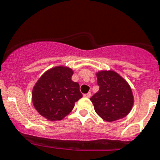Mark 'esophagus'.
I'll return each mask as SVG.
<instances>
[{
  "instance_id": "34e87169",
  "label": "esophagus",
  "mask_w": 160,
  "mask_h": 160,
  "mask_svg": "<svg viewBox=\"0 0 160 160\" xmlns=\"http://www.w3.org/2000/svg\"><path fill=\"white\" fill-rule=\"evenodd\" d=\"M84 97H85V98H90L91 97V93L89 92V93H85V94H84Z\"/></svg>"
}]
</instances>
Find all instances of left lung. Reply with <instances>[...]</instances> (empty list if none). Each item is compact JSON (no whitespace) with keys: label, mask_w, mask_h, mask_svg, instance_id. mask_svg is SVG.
Wrapping results in <instances>:
<instances>
[{"label":"left lung","mask_w":160,"mask_h":160,"mask_svg":"<svg viewBox=\"0 0 160 160\" xmlns=\"http://www.w3.org/2000/svg\"><path fill=\"white\" fill-rule=\"evenodd\" d=\"M96 76L99 90L90 98L96 113L107 122L125 118L134 103L129 84L113 71H100Z\"/></svg>","instance_id":"8db88e82"}]
</instances>
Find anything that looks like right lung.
<instances>
[{
  "instance_id": "right-lung-1",
  "label": "right lung",
  "mask_w": 160,
  "mask_h": 160,
  "mask_svg": "<svg viewBox=\"0 0 160 160\" xmlns=\"http://www.w3.org/2000/svg\"><path fill=\"white\" fill-rule=\"evenodd\" d=\"M74 71L59 66L49 69L33 86L32 101L35 109L49 121L62 120L82 98L80 85L71 80Z\"/></svg>"
}]
</instances>
